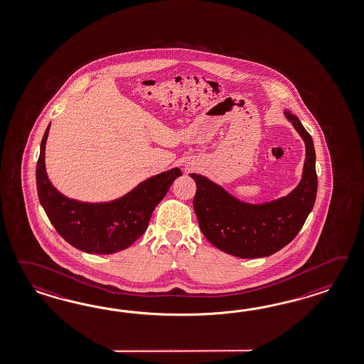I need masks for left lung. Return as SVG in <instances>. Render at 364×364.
I'll use <instances>...</instances> for the list:
<instances>
[{
	"mask_svg": "<svg viewBox=\"0 0 364 364\" xmlns=\"http://www.w3.org/2000/svg\"><path fill=\"white\" fill-rule=\"evenodd\" d=\"M285 118L305 143L302 178L291 193L263 204H250L198 173L195 208L200 229L213 246L242 259L269 257L287 246L301 230L317 196L316 151L309 133L289 110Z\"/></svg>",
	"mask_w": 364,
	"mask_h": 364,
	"instance_id": "8db88e82",
	"label": "left lung"
}]
</instances>
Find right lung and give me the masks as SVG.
I'll return each mask as SVG.
<instances>
[{
	"label": "right lung",
	"instance_id": "right-lung-1",
	"mask_svg": "<svg viewBox=\"0 0 364 364\" xmlns=\"http://www.w3.org/2000/svg\"><path fill=\"white\" fill-rule=\"evenodd\" d=\"M46 129L36 163V189L53 228L73 247L88 254H114L132 246L147 230L155 206L181 171L169 169L144 180L129 193L107 203H84L60 193L46 172Z\"/></svg>",
	"mask_w": 364,
	"mask_h": 364
}]
</instances>
